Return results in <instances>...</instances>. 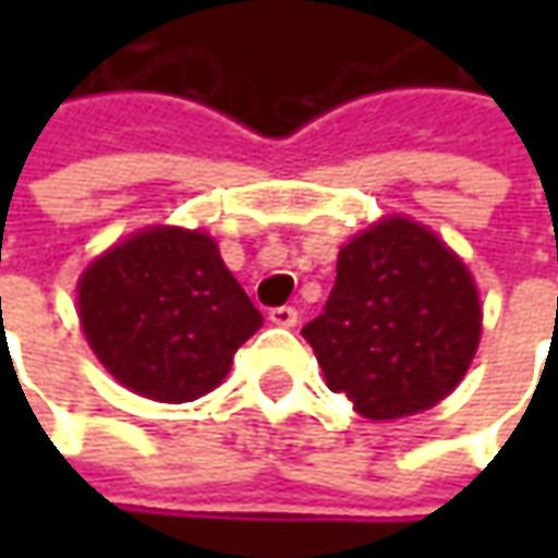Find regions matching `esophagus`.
<instances>
[{
	"instance_id": "obj_1",
	"label": "esophagus",
	"mask_w": 558,
	"mask_h": 558,
	"mask_svg": "<svg viewBox=\"0 0 558 558\" xmlns=\"http://www.w3.org/2000/svg\"><path fill=\"white\" fill-rule=\"evenodd\" d=\"M269 323H276V326H282V329H291V326L298 323V311H294V307H272V311H269Z\"/></svg>"
}]
</instances>
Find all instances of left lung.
Wrapping results in <instances>:
<instances>
[{
	"mask_svg": "<svg viewBox=\"0 0 558 558\" xmlns=\"http://www.w3.org/2000/svg\"><path fill=\"white\" fill-rule=\"evenodd\" d=\"M301 335L326 385L381 422L432 410L460 385L482 341V304L432 229L388 217L341 247L326 311Z\"/></svg>",
	"mask_w": 558,
	"mask_h": 558,
	"instance_id": "obj_1",
	"label": "left lung"
}]
</instances>
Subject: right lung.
Wrapping results in <instances>:
<instances>
[{"label": "right lung", "instance_id": "add662e5", "mask_svg": "<svg viewBox=\"0 0 558 558\" xmlns=\"http://www.w3.org/2000/svg\"><path fill=\"white\" fill-rule=\"evenodd\" d=\"M80 323L123 388L189 403L214 391L264 316L207 232L151 226L108 247L76 286Z\"/></svg>", "mask_w": 558, "mask_h": 558}]
</instances>
